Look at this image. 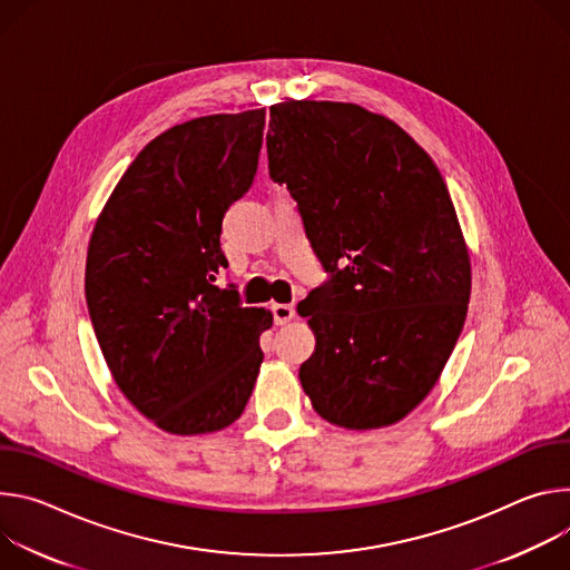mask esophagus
Listing matches in <instances>:
<instances>
[{"label":"esophagus","instance_id":"obj_1","mask_svg":"<svg viewBox=\"0 0 570 570\" xmlns=\"http://www.w3.org/2000/svg\"><path fill=\"white\" fill-rule=\"evenodd\" d=\"M272 312H274V322L278 326L283 324H289L294 320V307L292 305H285V303H274L272 305Z\"/></svg>","mask_w":570,"mask_h":570}]
</instances>
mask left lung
<instances>
[{"label": "left lung", "mask_w": 570, "mask_h": 570, "mask_svg": "<svg viewBox=\"0 0 570 570\" xmlns=\"http://www.w3.org/2000/svg\"><path fill=\"white\" fill-rule=\"evenodd\" d=\"M267 156L333 274L298 303L317 340L303 392L340 428L392 425L432 392L466 320L471 261L449 187L396 121L357 104H274Z\"/></svg>", "instance_id": "8db88e82"}]
</instances>
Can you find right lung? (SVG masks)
<instances>
[{
    "mask_svg": "<svg viewBox=\"0 0 570 570\" xmlns=\"http://www.w3.org/2000/svg\"><path fill=\"white\" fill-rule=\"evenodd\" d=\"M265 108L171 126L124 171L88 244L86 301L119 392L171 434L239 419L274 317L213 285L222 219L253 183Z\"/></svg>",
    "mask_w": 570,
    "mask_h": 570,
    "instance_id": "add662e5",
    "label": "right lung"
}]
</instances>
